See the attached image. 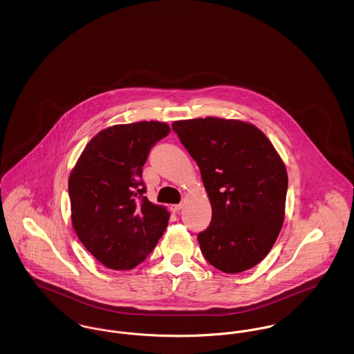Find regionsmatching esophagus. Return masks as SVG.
<instances>
[{
	"label": "esophagus",
	"mask_w": 354,
	"mask_h": 354,
	"mask_svg": "<svg viewBox=\"0 0 354 354\" xmlns=\"http://www.w3.org/2000/svg\"><path fill=\"white\" fill-rule=\"evenodd\" d=\"M182 208H183V204H182V203H180V204H174V205H171V211H172L174 214H179Z\"/></svg>",
	"instance_id": "34e87169"
}]
</instances>
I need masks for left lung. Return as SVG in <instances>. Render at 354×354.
Returning <instances> with one entry per match:
<instances>
[{"label": "left lung", "mask_w": 354, "mask_h": 354, "mask_svg": "<svg viewBox=\"0 0 354 354\" xmlns=\"http://www.w3.org/2000/svg\"><path fill=\"white\" fill-rule=\"evenodd\" d=\"M172 130L199 166L212 208L198 235L207 261L224 273L251 270L270 253L286 215V165L248 122L176 120Z\"/></svg>", "instance_id": "left-lung-1"}]
</instances>
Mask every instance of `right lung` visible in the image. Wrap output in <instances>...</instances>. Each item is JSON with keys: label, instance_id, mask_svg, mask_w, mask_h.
Returning <instances> with one entry per match:
<instances>
[{"label": "right lung", "instance_id": "add662e5", "mask_svg": "<svg viewBox=\"0 0 354 354\" xmlns=\"http://www.w3.org/2000/svg\"><path fill=\"white\" fill-rule=\"evenodd\" d=\"M165 122L115 124L95 135L68 176L71 223L84 248L110 270H133L169 225L166 207L143 194L152 146L167 136Z\"/></svg>", "mask_w": 354, "mask_h": 354}]
</instances>
